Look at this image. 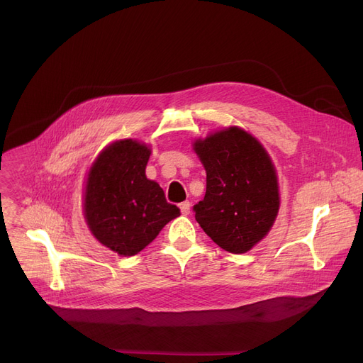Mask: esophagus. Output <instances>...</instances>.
I'll list each match as a JSON object with an SVG mask.
<instances>
[{
  "instance_id": "1",
  "label": "esophagus",
  "mask_w": 363,
  "mask_h": 363,
  "mask_svg": "<svg viewBox=\"0 0 363 363\" xmlns=\"http://www.w3.org/2000/svg\"><path fill=\"white\" fill-rule=\"evenodd\" d=\"M179 208H181V213L184 216H188L189 214V210H191V203L189 201H184L179 204Z\"/></svg>"
}]
</instances>
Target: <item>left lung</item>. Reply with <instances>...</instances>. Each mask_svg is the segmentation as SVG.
I'll return each instance as SVG.
<instances>
[{"instance_id":"8db88e82","label":"left lung","mask_w":363,"mask_h":363,"mask_svg":"<svg viewBox=\"0 0 363 363\" xmlns=\"http://www.w3.org/2000/svg\"><path fill=\"white\" fill-rule=\"evenodd\" d=\"M207 172L195 220L221 249L246 253L268 235L279 210L278 178L263 146L239 127L194 143Z\"/></svg>"}]
</instances>
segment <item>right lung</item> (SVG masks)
Returning a JSON list of instances; mask_svg holds the SVG:
<instances>
[{"label": "right lung", "instance_id": "1", "mask_svg": "<svg viewBox=\"0 0 363 363\" xmlns=\"http://www.w3.org/2000/svg\"><path fill=\"white\" fill-rule=\"evenodd\" d=\"M149 156L145 143L118 140L98 155L88 174L86 224L98 242L121 256L138 255L181 214L159 184L146 178Z\"/></svg>", "mask_w": 363, "mask_h": 363}]
</instances>
